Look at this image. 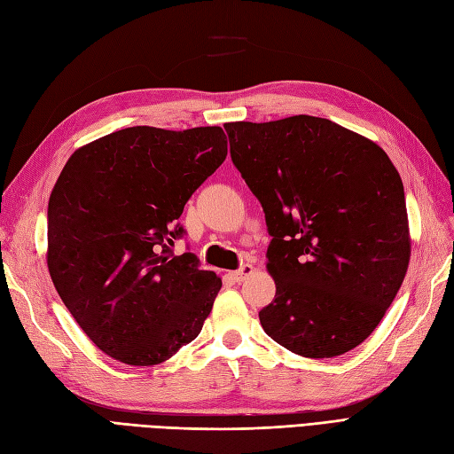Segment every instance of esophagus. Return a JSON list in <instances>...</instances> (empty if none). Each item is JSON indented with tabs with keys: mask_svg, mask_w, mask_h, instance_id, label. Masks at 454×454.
<instances>
[{
	"mask_svg": "<svg viewBox=\"0 0 454 454\" xmlns=\"http://www.w3.org/2000/svg\"><path fill=\"white\" fill-rule=\"evenodd\" d=\"M252 273H254V267L250 263H244L240 269H237V271H232L231 277L232 280H237V283H242V280H247Z\"/></svg>",
	"mask_w": 454,
	"mask_h": 454,
	"instance_id": "obj_1",
	"label": "esophagus"
}]
</instances>
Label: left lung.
I'll return each instance as SVG.
<instances>
[{
    "label": "left lung",
    "instance_id": "obj_1",
    "mask_svg": "<svg viewBox=\"0 0 454 454\" xmlns=\"http://www.w3.org/2000/svg\"><path fill=\"white\" fill-rule=\"evenodd\" d=\"M232 164L265 212L275 300L260 323L309 359L357 348L411 260L405 191L380 146L326 118L225 124Z\"/></svg>",
    "mask_w": 454,
    "mask_h": 454
}]
</instances>
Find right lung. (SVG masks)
<instances>
[{
    "label": "right lung",
    "mask_w": 454,
    "mask_h": 454,
    "mask_svg": "<svg viewBox=\"0 0 454 454\" xmlns=\"http://www.w3.org/2000/svg\"><path fill=\"white\" fill-rule=\"evenodd\" d=\"M222 128L136 126L83 145L49 197L47 267L93 344L151 366L200 334L222 278L171 254L187 200L223 164Z\"/></svg>",
    "instance_id": "add662e5"
}]
</instances>
